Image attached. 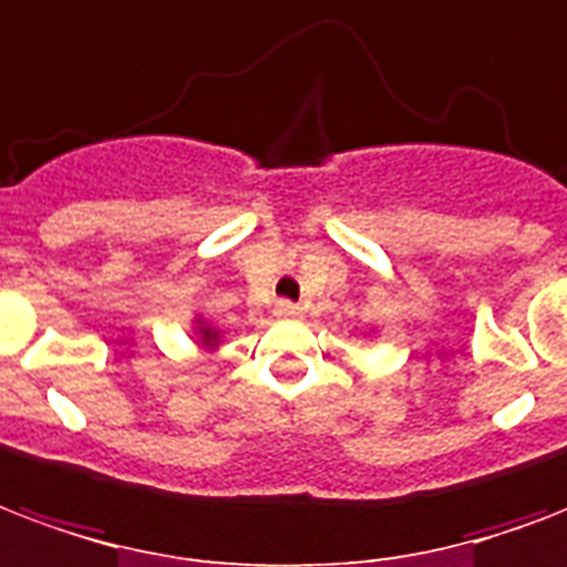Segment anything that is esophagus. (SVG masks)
I'll return each mask as SVG.
<instances>
[{
  "instance_id": "1",
  "label": "esophagus",
  "mask_w": 567,
  "mask_h": 567,
  "mask_svg": "<svg viewBox=\"0 0 567 567\" xmlns=\"http://www.w3.org/2000/svg\"><path fill=\"white\" fill-rule=\"evenodd\" d=\"M274 315H276V318H285V321H293V318H300L302 309L291 300H279V302H276Z\"/></svg>"
}]
</instances>
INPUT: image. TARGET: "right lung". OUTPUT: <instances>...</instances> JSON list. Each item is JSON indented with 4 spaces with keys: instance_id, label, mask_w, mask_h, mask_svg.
Here are the masks:
<instances>
[{
    "instance_id": "1",
    "label": "right lung",
    "mask_w": 567,
    "mask_h": 567,
    "mask_svg": "<svg viewBox=\"0 0 567 567\" xmlns=\"http://www.w3.org/2000/svg\"><path fill=\"white\" fill-rule=\"evenodd\" d=\"M193 332L198 336V344H202V348H207V351H216V348H219V336H223V332L216 330L214 323H207L205 318H196V327H193Z\"/></svg>"
}]
</instances>
